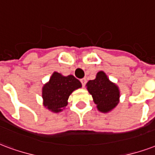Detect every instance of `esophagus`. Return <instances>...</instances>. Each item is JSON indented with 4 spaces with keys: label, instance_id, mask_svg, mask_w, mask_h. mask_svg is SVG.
Wrapping results in <instances>:
<instances>
[{
    "label": "esophagus",
    "instance_id": "34e87169",
    "mask_svg": "<svg viewBox=\"0 0 155 155\" xmlns=\"http://www.w3.org/2000/svg\"><path fill=\"white\" fill-rule=\"evenodd\" d=\"M80 81H81V84H82L83 87H84V86H85L86 82H87V80H86L85 78H84V79H82V80H80Z\"/></svg>",
    "mask_w": 155,
    "mask_h": 155
}]
</instances>
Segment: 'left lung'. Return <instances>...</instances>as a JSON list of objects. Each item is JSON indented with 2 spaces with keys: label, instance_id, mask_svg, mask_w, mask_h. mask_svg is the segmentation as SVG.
Wrapping results in <instances>:
<instances>
[{
  "label": "left lung",
  "instance_id": "left-lung-1",
  "mask_svg": "<svg viewBox=\"0 0 155 155\" xmlns=\"http://www.w3.org/2000/svg\"><path fill=\"white\" fill-rule=\"evenodd\" d=\"M86 88L93 97L97 110L101 113H109L120 102V88L102 71L97 73L94 80H89L86 84Z\"/></svg>",
  "mask_w": 155,
  "mask_h": 155
}]
</instances>
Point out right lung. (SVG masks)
I'll return each instance as SVG.
<instances>
[{
  "mask_svg": "<svg viewBox=\"0 0 155 155\" xmlns=\"http://www.w3.org/2000/svg\"><path fill=\"white\" fill-rule=\"evenodd\" d=\"M82 84L72 75L64 76L54 71L42 88L43 106L53 113H59L66 108L69 96Z\"/></svg>",
  "mask_w": 155,
  "mask_h": 155,
  "instance_id": "add662e5",
  "label": "right lung"
}]
</instances>
